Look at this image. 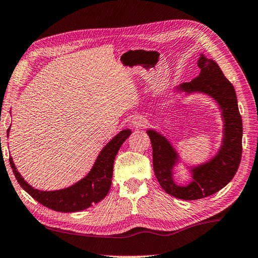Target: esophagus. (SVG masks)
<instances>
[{
    "mask_svg": "<svg viewBox=\"0 0 258 258\" xmlns=\"http://www.w3.org/2000/svg\"><path fill=\"white\" fill-rule=\"evenodd\" d=\"M146 123H147V120H146V118H144L143 115H137L133 120V124L135 127H144Z\"/></svg>",
    "mask_w": 258,
    "mask_h": 258,
    "instance_id": "obj_1",
    "label": "esophagus"
}]
</instances>
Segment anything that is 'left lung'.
I'll list each match as a JSON object with an SVG mask.
<instances>
[{
	"label": "left lung",
	"instance_id": "obj_1",
	"mask_svg": "<svg viewBox=\"0 0 258 258\" xmlns=\"http://www.w3.org/2000/svg\"><path fill=\"white\" fill-rule=\"evenodd\" d=\"M198 66L201 69L199 76L176 86L174 91L186 95L202 93L217 102L223 121L222 142L218 153L205 163L188 166L192 181L186 185H178L174 181L173 169L181 162V157L165 136L155 129L147 130L153 147L154 172L160 186L171 196L187 201L212 196L225 187L239 167L242 152V121L234 86L217 62L203 53Z\"/></svg>",
	"mask_w": 258,
	"mask_h": 258
}]
</instances>
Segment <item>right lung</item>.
<instances>
[{
	"label": "right lung",
	"instance_id": "add662e5",
	"mask_svg": "<svg viewBox=\"0 0 258 258\" xmlns=\"http://www.w3.org/2000/svg\"><path fill=\"white\" fill-rule=\"evenodd\" d=\"M9 131L10 128L7 133L8 136ZM130 135V129L121 130L101 150L91 171L85 177L69 187L56 189V191H41V189L32 187L30 184L24 181L21 174L17 171L12 157H10V165L21 187L42 206L58 212L82 211L94 203L100 202L109 193L111 182H112L114 158L121 145Z\"/></svg>",
	"mask_w": 258,
	"mask_h": 258
}]
</instances>
